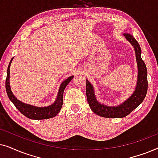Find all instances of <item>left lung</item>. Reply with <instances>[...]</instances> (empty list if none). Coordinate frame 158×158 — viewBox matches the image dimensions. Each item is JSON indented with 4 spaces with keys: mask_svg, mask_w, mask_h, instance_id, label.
<instances>
[{
    "mask_svg": "<svg viewBox=\"0 0 158 158\" xmlns=\"http://www.w3.org/2000/svg\"><path fill=\"white\" fill-rule=\"evenodd\" d=\"M123 35L135 49L138 69L137 85L132 94L122 103L116 106H108L97 100L94 86L86 80V96L88 104L95 114L102 117L123 118L127 116L141 104L148 91V71L145 63L141 57L142 51L139 43L130 34L124 33Z\"/></svg>",
    "mask_w": 158,
    "mask_h": 158,
    "instance_id": "1",
    "label": "left lung"
}]
</instances>
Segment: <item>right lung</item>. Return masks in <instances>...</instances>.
<instances>
[{
	"mask_svg": "<svg viewBox=\"0 0 158 158\" xmlns=\"http://www.w3.org/2000/svg\"><path fill=\"white\" fill-rule=\"evenodd\" d=\"M14 57L10 60L8 64L7 69V77L6 80V93L8 98L10 101L14 103L16 109L21 112V114H23L27 118L30 119H36V120H41V119H47L50 118L59 114L60 110L62 109V103H63V93L64 88L68 85V84L71 81V80L73 78V75L68 77V78L62 81L61 85L60 86L59 90H58L57 98H56L55 102L52 103L51 105L47 106H36L28 104V103H23L20 100H19L16 96H14L12 93V90L10 89V67L11 64L12 60Z\"/></svg>",
	"mask_w": 158,
	"mask_h": 158,
	"instance_id": "obj_1",
	"label": "right lung"
}]
</instances>
